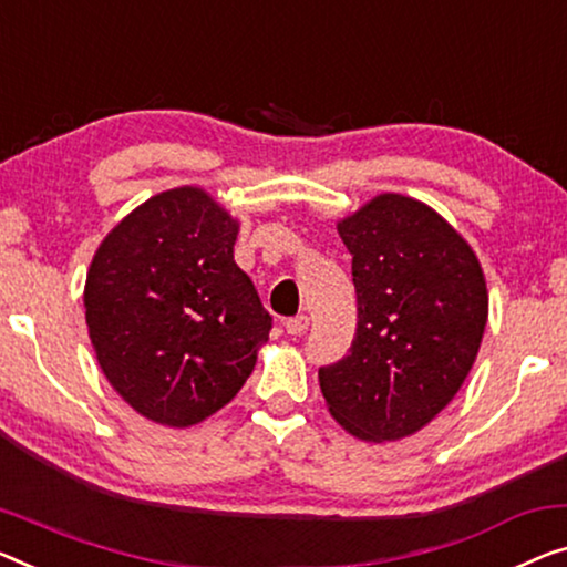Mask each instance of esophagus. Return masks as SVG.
I'll return each instance as SVG.
<instances>
[{"mask_svg": "<svg viewBox=\"0 0 567 567\" xmlns=\"http://www.w3.org/2000/svg\"><path fill=\"white\" fill-rule=\"evenodd\" d=\"M310 326V318L308 316H295V318H287L285 320V331L290 336H302L308 331Z\"/></svg>", "mask_w": 567, "mask_h": 567, "instance_id": "1", "label": "esophagus"}]
</instances>
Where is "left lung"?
<instances>
[{"label": "left lung", "instance_id": "left-lung-1", "mask_svg": "<svg viewBox=\"0 0 567 567\" xmlns=\"http://www.w3.org/2000/svg\"><path fill=\"white\" fill-rule=\"evenodd\" d=\"M357 287V336L320 367L331 415L361 441L417 433L476 361L488 295L476 255L425 203L384 193L338 224Z\"/></svg>", "mask_w": 567, "mask_h": 567}]
</instances>
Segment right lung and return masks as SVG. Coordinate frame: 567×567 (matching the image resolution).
<instances>
[{"label":"right lung","instance_id":"1","mask_svg":"<svg viewBox=\"0 0 567 567\" xmlns=\"http://www.w3.org/2000/svg\"><path fill=\"white\" fill-rule=\"evenodd\" d=\"M239 224L198 188L142 203L101 241L86 277L96 359L140 415L188 427L247 382L272 331L234 261Z\"/></svg>","mask_w":567,"mask_h":567}]
</instances>
